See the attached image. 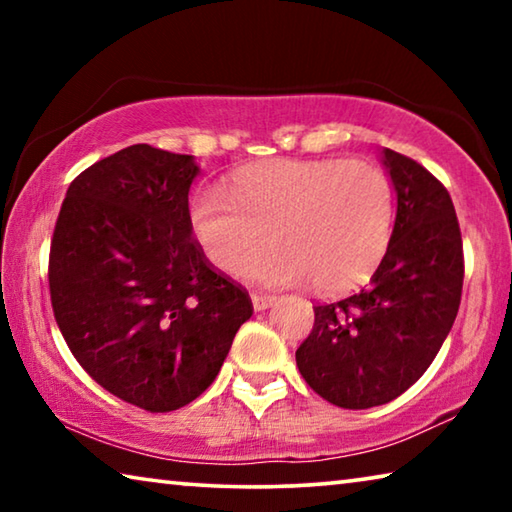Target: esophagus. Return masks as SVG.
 <instances>
[{
  "label": "esophagus",
  "mask_w": 512,
  "mask_h": 512,
  "mask_svg": "<svg viewBox=\"0 0 512 512\" xmlns=\"http://www.w3.org/2000/svg\"><path fill=\"white\" fill-rule=\"evenodd\" d=\"M250 300H253V307H255V311H264V309H268L275 302V296H266V293H253V296H250Z\"/></svg>",
  "instance_id": "34e87169"
}]
</instances>
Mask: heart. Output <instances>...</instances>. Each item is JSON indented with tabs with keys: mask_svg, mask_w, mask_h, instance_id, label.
<instances>
[{
	"mask_svg": "<svg viewBox=\"0 0 512 512\" xmlns=\"http://www.w3.org/2000/svg\"><path fill=\"white\" fill-rule=\"evenodd\" d=\"M393 185L359 160H275L239 173L232 196L210 189L192 205V228L210 262L264 284L309 280L345 291L368 280L393 237ZM276 239L273 240L272 237Z\"/></svg>",
	"mask_w": 512,
	"mask_h": 512,
	"instance_id": "heart-1",
	"label": "heart"
}]
</instances>
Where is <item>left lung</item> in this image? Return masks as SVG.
Wrapping results in <instances>:
<instances>
[{
    "instance_id": "left-lung-1",
    "label": "left lung",
    "mask_w": 512,
    "mask_h": 512,
    "mask_svg": "<svg viewBox=\"0 0 512 512\" xmlns=\"http://www.w3.org/2000/svg\"><path fill=\"white\" fill-rule=\"evenodd\" d=\"M397 194L391 246L361 291L314 307L296 350L307 384L341 409L400 397L436 359L461 305L463 239L445 185L384 149Z\"/></svg>"
}]
</instances>
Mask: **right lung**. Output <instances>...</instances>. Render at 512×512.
I'll list each match as a JSON object with an SVG mask.
<instances>
[{
    "instance_id": "right-lung-1",
    "label": "right lung",
    "mask_w": 512,
    "mask_h": 512,
    "mask_svg": "<svg viewBox=\"0 0 512 512\" xmlns=\"http://www.w3.org/2000/svg\"><path fill=\"white\" fill-rule=\"evenodd\" d=\"M192 155L133 144L72 180L49 250L60 334L81 368L151 413L196 400L219 375L248 291L192 237Z\"/></svg>"
}]
</instances>
